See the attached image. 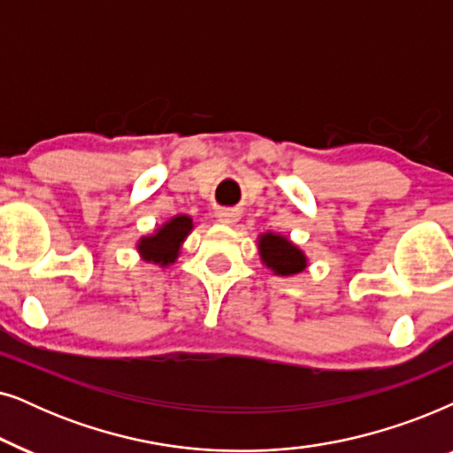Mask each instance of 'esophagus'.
<instances>
[{
    "mask_svg": "<svg viewBox=\"0 0 453 453\" xmlns=\"http://www.w3.org/2000/svg\"><path fill=\"white\" fill-rule=\"evenodd\" d=\"M238 219H240L238 211H234V209H221V211H217V221L226 223V226H232V223H236Z\"/></svg>",
    "mask_w": 453,
    "mask_h": 453,
    "instance_id": "1",
    "label": "esophagus"
}]
</instances>
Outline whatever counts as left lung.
<instances>
[{
    "mask_svg": "<svg viewBox=\"0 0 453 453\" xmlns=\"http://www.w3.org/2000/svg\"><path fill=\"white\" fill-rule=\"evenodd\" d=\"M258 250H261L263 263L277 275H294L306 267L304 252L275 234H263L258 240Z\"/></svg>",
    "mask_w": 453,
    "mask_h": 453,
    "instance_id": "8db88e82",
    "label": "left lung"
}]
</instances>
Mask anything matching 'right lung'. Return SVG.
<instances>
[{"instance_id": "add662e5", "label": "right lung", "mask_w": 453, "mask_h": 453, "mask_svg": "<svg viewBox=\"0 0 453 453\" xmlns=\"http://www.w3.org/2000/svg\"><path fill=\"white\" fill-rule=\"evenodd\" d=\"M192 230V219L188 215H178L159 227L153 236L142 238L138 242V250L144 257V261H153L159 265H170L176 261L180 244L188 236Z\"/></svg>"}]
</instances>
